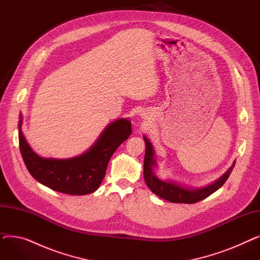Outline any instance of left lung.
Here are the masks:
<instances>
[{"instance_id":"left-lung-1","label":"left lung","mask_w":260,"mask_h":260,"mask_svg":"<svg viewBox=\"0 0 260 260\" xmlns=\"http://www.w3.org/2000/svg\"><path fill=\"white\" fill-rule=\"evenodd\" d=\"M144 141H145V156H144V170H143L144 180L153 193H155L160 198L168 200L170 202L195 203L202 199H206L207 197L212 195L214 192H216L218 188L223 185V183L229 178L230 174L232 173V171H233V168L235 166V162H234L233 166L230 168V170L221 177V178L218 179L213 184L199 188V189H187L176 183L169 182V181H162L157 178L152 170V168L155 166L152 144L145 137H144Z\"/></svg>"}]
</instances>
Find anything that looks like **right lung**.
I'll return each instance as SVG.
<instances>
[{"mask_svg": "<svg viewBox=\"0 0 260 260\" xmlns=\"http://www.w3.org/2000/svg\"><path fill=\"white\" fill-rule=\"evenodd\" d=\"M19 121V144L25 166L34 178L45 186L68 195H87L97 189L111 157L132 134L131 122L120 119L109 124L89 151L72 159H45L26 142Z\"/></svg>", "mask_w": 260, "mask_h": 260, "instance_id": "obj_1", "label": "right lung"}]
</instances>
